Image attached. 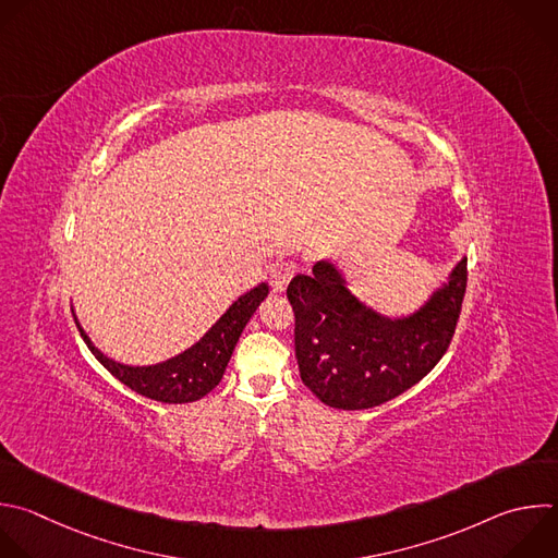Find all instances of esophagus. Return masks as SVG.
I'll list each match as a JSON object with an SVG mask.
<instances>
[{
    "label": "esophagus",
    "mask_w": 558,
    "mask_h": 558,
    "mask_svg": "<svg viewBox=\"0 0 558 558\" xmlns=\"http://www.w3.org/2000/svg\"><path fill=\"white\" fill-rule=\"evenodd\" d=\"M295 271H298L295 263H280V265H276L271 269V289H274V293H284V289L291 282V278L295 276Z\"/></svg>",
    "instance_id": "esophagus-1"
}]
</instances>
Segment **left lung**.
Masks as SVG:
<instances>
[{
	"instance_id": "8db88e82",
	"label": "left lung",
	"mask_w": 558,
	"mask_h": 558,
	"mask_svg": "<svg viewBox=\"0 0 558 558\" xmlns=\"http://www.w3.org/2000/svg\"><path fill=\"white\" fill-rule=\"evenodd\" d=\"M466 291V258L416 311L388 317L361 302L345 274L317 260L287 289L304 386L337 410H367L416 386L447 352Z\"/></svg>"
}]
</instances>
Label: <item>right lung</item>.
<instances>
[{
    "label": "right lung",
    "instance_id": "add662e5",
    "mask_svg": "<svg viewBox=\"0 0 558 558\" xmlns=\"http://www.w3.org/2000/svg\"><path fill=\"white\" fill-rule=\"evenodd\" d=\"M267 295V282H260L258 287L250 289L247 293L232 302V306L210 326V330L199 341H195L183 352L153 365H129L107 356L94 345V341L81 326L76 313L74 319L92 354L120 384L150 401L193 403L204 399L219 386L243 328L247 326L250 317L256 313V308Z\"/></svg>",
    "mask_w": 558,
    "mask_h": 558
}]
</instances>
